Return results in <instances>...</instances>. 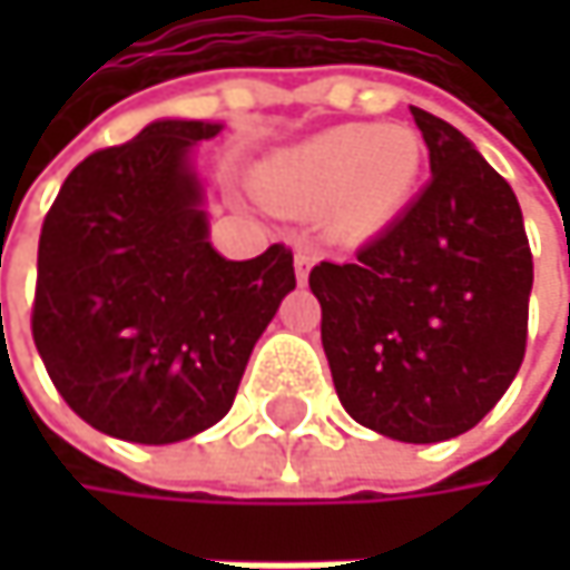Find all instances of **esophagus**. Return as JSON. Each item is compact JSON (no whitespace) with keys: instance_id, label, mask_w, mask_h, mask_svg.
I'll list each match as a JSON object with an SVG mask.
<instances>
[{"instance_id":"obj_1","label":"esophagus","mask_w":570,"mask_h":570,"mask_svg":"<svg viewBox=\"0 0 570 570\" xmlns=\"http://www.w3.org/2000/svg\"><path fill=\"white\" fill-rule=\"evenodd\" d=\"M293 267H296V281H299V284H306V277H309V267H313V254L299 247V250L293 254Z\"/></svg>"}]
</instances>
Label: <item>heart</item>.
<instances>
[{"mask_svg": "<svg viewBox=\"0 0 570 570\" xmlns=\"http://www.w3.org/2000/svg\"><path fill=\"white\" fill-rule=\"evenodd\" d=\"M422 161L425 145L405 125H340L271 158L257 190L281 210H326L333 234L363 240L405 210Z\"/></svg>", "mask_w": 570, "mask_h": 570, "instance_id": "1", "label": "heart"}]
</instances>
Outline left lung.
Listing matches in <instances>:
<instances>
[{
    "instance_id": "obj_1",
    "label": "left lung",
    "mask_w": 570,
    "mask_h": 570,
    "mask_svg": "<svg viewBox=\"0 0 570 570\" xmlns=\"http://www.w3.org/2000/svg\"><path fill=\"white\" fill-rule=\"evenodd\" d=\"M432 180L350 264L309 271L343 409L399 442L479 425L524 360L531 247L518 197L449 121L412 108Z\"/></svg>"
}]
</instances>
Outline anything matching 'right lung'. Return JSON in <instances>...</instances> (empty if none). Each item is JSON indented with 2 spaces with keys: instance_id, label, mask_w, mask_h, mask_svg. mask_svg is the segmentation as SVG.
Wrapping results in <instances>:
<instances>
[{
  "instance_id": "1",
  "label": "right lung",
  "mask_w": 570,
  "mask_h": 570,
  "mask_svg": "<svg viewBox=\"0 0 570 570\" xmlns=\"http://www.w3.org/2000/svg\"><path fill=\"white\" fill-rule=\"evenodd\" d=\"M220 125L155 121L65 177L39 237L32 340L75 415L168 445L227 415L254 343L296 286L293 250L224 261L187 151Z\"/></svg>"
}]
</instances>
